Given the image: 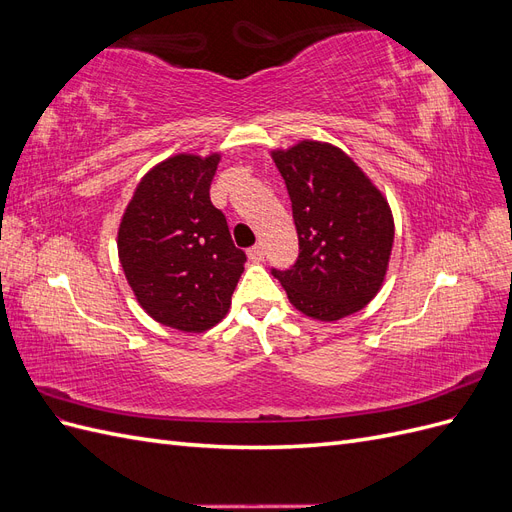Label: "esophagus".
Segmentation results:
<instances>
[{"label": "esophagus", "mask_w": 512, "mask_h": 512, "mask_svg": "<svg viewBox=\"0 0 512 512\" xmlns=\"http://www.w3.org/2000/svg\"><path fill=\"white\" fill-rule=\"evenodd\" d=\"M247 258H250L252 262H262V260H265V247H262V245L250 247V250H247Z\"/></svg>", "instance_id": "34e87169"}]
</instances>
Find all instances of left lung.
<instances>
[{"instance_id":"obj_1","label":"left lung","mask_w":512,"mask_h":512,"mask_svg":"<svg viewBox=\"0 0 512 512\" xmlns=\"http://www.w3.org/2000/svg\"><path fill=\"white\" fill-rule=\"evenodd\" d=\"M299 232V260L273 271L307 318L352 316L380 292L389 271L395 220L389 200L346 151L324 141L273 149Z\"/></svg>"}]
</instances>
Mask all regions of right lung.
<instances>
[{
    "instance_id": "right-lung-1",
    "label": "right lung",
    "mask_w": 512,
    "mask_h": 512,
    "mask_svg": "<svg viewBox=\"0 0 512 512\" xmlns=\"http://www.w3.org/2000/svg\"><path fill=\"white\" fill-rule=\"evenodd\" d=\"M220 160V151L175 153L149 168L117 230L119 262L138 305L183 333H203L228 314L245 265L209 198Z\"/></svg>"
}]
</instances>
